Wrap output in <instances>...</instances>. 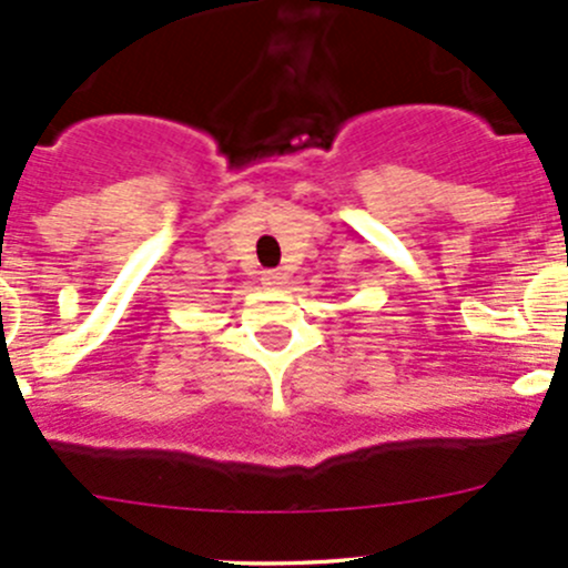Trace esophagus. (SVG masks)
Listing matches in <instances>:
<instances>
[{"label":"esophagus","instance_id":"1","mask_svg":"<svg viewBox=\"0 0 568 568\" xmlns=\"http://www.w3.org/2000/svg\"><path fill=\"white\" fill-rule=\"evenodd\" d=\"M263 285H268V288H280V285H285V274L277 272V268H272V272H263Z\"/></svg>","mask_w":568,"mask_h":568}]
</instances>
